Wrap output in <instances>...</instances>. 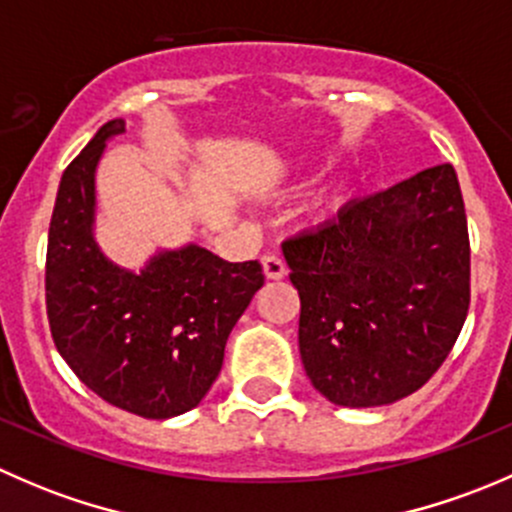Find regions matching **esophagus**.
<instances>
[{
    "instance_id": "obj_1",
    "label": "esophagus",
    "mask_w": 512,
    "mask_h": 512,
    "mask_svg": "<svg viewBox=\"0 0 512 512\" xmlns=\"http://www.w3.org/2000/svg\"><path fill=\"white\" fill-rule=\"evenodd\" d=\"M262 272H265L267 280H282L287 275V265L282 257L265 255L262 257Z\"/></svg>"
}]
</instances>
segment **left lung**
<instances>
[{
  "label": "left lung",
  "instance_id": "obj_1",
  "mask_svg": "<svg viewBox=\"0 0 512 512\" xmlns=\"http://www.w3.org/2000/svg\"><path fill=\"white\" fill-rule=\"evenodd\" d=\"M282 252L302 304L304 371L327 401L394 404L446 361L471 304V242L451 163L352 200Z\"/></svg>",
  "mask_w": 512,
  "mask_h": 512
}]
</instances>
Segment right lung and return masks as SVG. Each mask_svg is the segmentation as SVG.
<instances>
[{
    "label": "right lung",
    "instance_id": "obj_1",
    "mask_svg": "<svg viewBox=\"0 0 512 512\" xmlns=\"http://www.w3.org/2000/svg\"><path fill=\"white\" fill-rule=\"evenodd\" d=\"M126 121L103 123L71 160L46 247L51 337L76 376L108 404L143 418L195 409L223 369L232 327L265 285L257 260L205 247L160 250L141 270L108 260L94 237L96 168Z\"/></svg>",
    "mask_w": 512,
    "mask_h": 512
}]
</instances>
